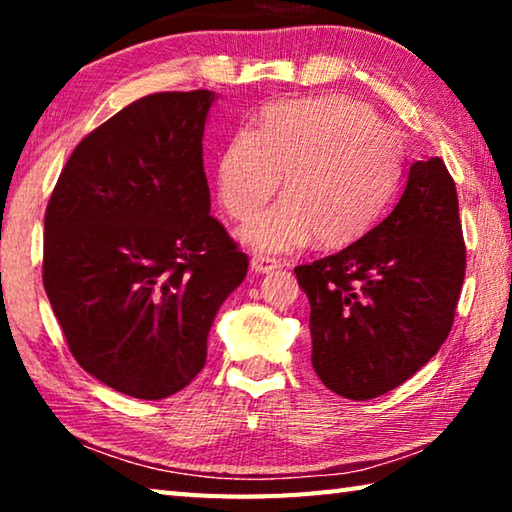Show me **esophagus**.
<instances>
[{"mask_svg": "<svg viewBox=\"0 0 512 512\" xmlns=\"http://www.w3.org/2000/svg\"><path fill=\"white\" fill-rule=\"evenodd\" d=\"M282 262L275 257H268V255H253L250 259V268H253L255 273H268V271H275V268H280Z\"/></svg>", "mask_w": 512, "mask_h": 512, "instance_id": "34e87169", "label": "esophagus"}]
</instances>
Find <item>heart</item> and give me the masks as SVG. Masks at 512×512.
<instances>
[{"label": "heart", "instance_id": "heart-1", "mask_svg": "<svg viewBox=\"0 0 512 512\" xmlns=\"http://www.w3.org/2000/svg\"><path fill=\"white\" fill-rule=\"evenodd\" d=\"M285 176V201L241 241L289 253L316 235L339 248L366 235L391 205L402 176V140L361 101L339 94L277 103L259 128H239L216 162V192L232 219L250 221Z\"/></svg>", "mask_w": 512, "mask_h": 512}]
</instances>
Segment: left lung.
Segmentation results:
<instances>
[{"label":"left lung","instance_id":"1","mask_svg":"<svg viewBox=\"0 0 512 512\" xmlns=\"http://www.w3.org/2000/svg\"><path fill=\"white\" fill-rule=\"evenodd\" d=\"M296 277L311 307V366L329 391L372 400L404 384L445 343L465 277L445 162H413L384 221L341 253L296 266Z\"/></svg>","mask_w":512,"mask_h":512}]
</instances>
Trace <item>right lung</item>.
Segmentation results:
<instances>
[{
  "instance_id": "obj_1",
  "label": "right lung",
  "mask_w": 512,
  "mask_h": 512,
  "mask_svg": "<svg viewBox=\"0 0 512 512\" xmlns=\"http://www.w3.org/2000/svg\"><path fill=\"white\" fill-rule=\"evenodd\" d=\"M214 92H158L83 137L45 214L42 282L79 366L162 400L205 366L207 334L248 257L210 216Z\"/></svg>"
}]
</instances>
